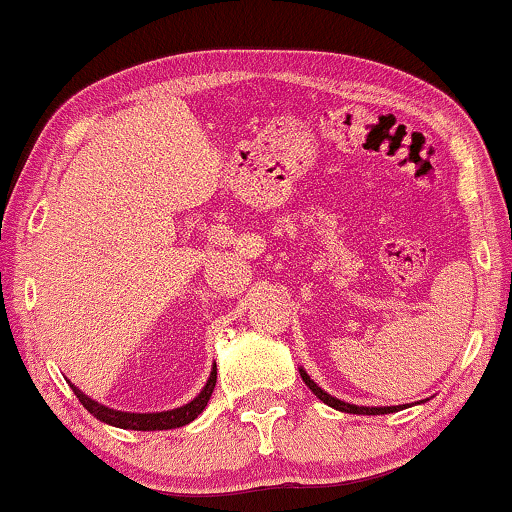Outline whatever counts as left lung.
Segmentation results:
<instances>
[{"label": "left lung", "mask_w": 512, "mask_h": 512, "mask_svg": "<svg viewBox=\"0 0 512 512\" xmlns=\"http://www.w3.org/2000/svg\"><path fill=\"white\" fill-rule=\"evenodd\" d=\"M300 377H303V382L307 384V387L312 389V394L317 396L319 401H324L326 405H331V408L340 410V412H349V415H387V412H398V410H403V408H405V405H387V408H366V405L345 403V401H340V398H335V396H331V394H326V391L321 389L317 382L310 380V375H307L303 368H300Z\"/></svg>", "instance_id": "1"}]
</instances>
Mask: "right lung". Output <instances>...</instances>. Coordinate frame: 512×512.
<instances>
[{"instance_id": "right-lung-1", "label": "right lung", "mask_w": 512, "mask_h": 512, "mask_svg": "<svg viewBox=\"0 0 512 512\" xmlns=\"http://www.w3.org/2000/svg\"><path fill=\"white\" fill-rule=\"evenodd\" d=\"M69 387H72L83 408L104 424L118 426V429H132V431H165V429H179V426L191 424L193 419L205 410V405L209 403V396H212V391L216 387V366L212 373H209V380L205 387H202L200 394L195 396L191 403L181 405V408H174V410H165V412H121L93 401V398H88L81 389H76L74 384H69Z\"/></svg>"}]
</instances>
